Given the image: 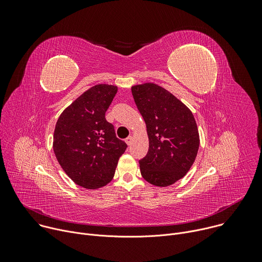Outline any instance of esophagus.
Instances as JSON below:
<instances>
[{"mask_svg":"<svg viewBox=\"0 0 262 262\" xmlns=\"http://www.w3.org/2000/svg\"><path fill=\"white\" fill-rule=\"evenodd\" d=\"M125 143L129 146V145H132V143H133V137L132 136H129V137H127L126 139H125Z\"/></svg>","mask_w":262,"mask_h":262,"instance_id":"esophagus-1","label":"esophagus"}]
</instances>
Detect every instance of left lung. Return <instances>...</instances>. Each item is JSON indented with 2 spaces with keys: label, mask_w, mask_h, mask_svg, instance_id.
Segmentation results:
<instances>
[{
  "label": "left lung",
  "mask_w": 262,
  "mask_h": 262,
  "mask_svg": "<svg viewBox=\"0 0 262 262\" xmlns=\"http://www.w3.org/2000/svg\"><path fill=\"white\" fill-rule=\"evenodd\" d=\"M136 105L147 128L148 152L140 164L142 177L157 186H169L193 166L200 145L192 111L155 83L132 87Z\"/></svg>",
  "instance_id": "1"
}]
</instances>
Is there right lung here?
<instances>
[{
    "label": "right lung",
    "instance_id": "right-lung-1",
    "mask_svg": "<svg viewBox=\"0 0 262 262\" xmlns=\"http://www.w3.org/2000/svg\"><path fill=\"white\" fill-rule=\"evenodd\" d=\"M117 91V86L107 84L89 88L62 112L56 123L55 156L68 177L85 189L102 188L113 179L127 147L104 116Z\"/></svg>",
    "mask_w": 262,
    "mask_h": 262
}]
</instances>
